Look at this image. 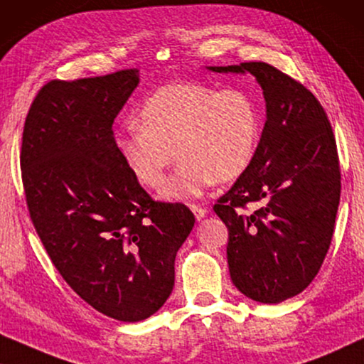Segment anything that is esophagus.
<instances>
[{
  "label": "esophagus",
  "instance_id": "1",
  "mask_svg": "<svg viewBox=\"0 0 364 364\" xmlns=\"http://www.w3.org/2000/svg\"><path fill=\"white\" fill-rule=\"evenodd\" d=\"M189 208H191V211L194 213V216H196L198 221H199V219H203L208 214V209L198 206V204H191V206H189Z\"/></svg>",
  "mask_w": 364,
  "mask_h": 364
}]
</instances>
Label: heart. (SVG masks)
<instances>
[{"instance_id": "obj_1", "label": "heart", "mask_w": 364, "mask_h": 364, "mask_svg": "<svg viewBox=\"0 0 364 364\" xmlns=\"http://www.w3.org/2000/svg\"><path fill=\"white\" fill-rule=\"evenodd\" d=\"M136 120L115 133L117 151L135 180L150 189L161 186L180 156L161 189V196L173 201L201 196L214 181L242 176L262 132L260 107L249 90L203 82L160 87L143 102Z\"/></svg>"}]
</instances>
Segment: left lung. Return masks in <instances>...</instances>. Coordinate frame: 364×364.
<instances>
[{"mask_svg": "<svg viewBox=\"0 0 364 364\" xmlns=\"http://www.w3.org/2000/svg\"><path fill=\"white\" fill-rule=\"evenodd\" d=\"M209 69L250 73L264 90L267 120L257 153L214 213L229 231L232 284L260 304H280L311 284L333 237L341 193L333 130L318 99L274 65Z\"/></svg>", "mask_w": 364, "mask_h": 364, "instance_id": "obj_1", "label": "left lung"}]
</instances>
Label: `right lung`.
<instances>
[{
  "label": "right lung",
  "instance_id": "add662e5",
  "mask_svg": "<svg viewBox=\"0 0 364 364\" xmlns=\"http://www.w3.org/2000/svg\"><path fill=\"white\" fill-rule=\"evenodd\" d=\"M138 82V69L48 82L31 104L19 155L31 221L54 267L120 321L165 304L194 226L184 204L155 201L115 148L112 125Z\"/></svg>",
  "mask_w": 364,
  "mask_h": 364
}]
</instances>
